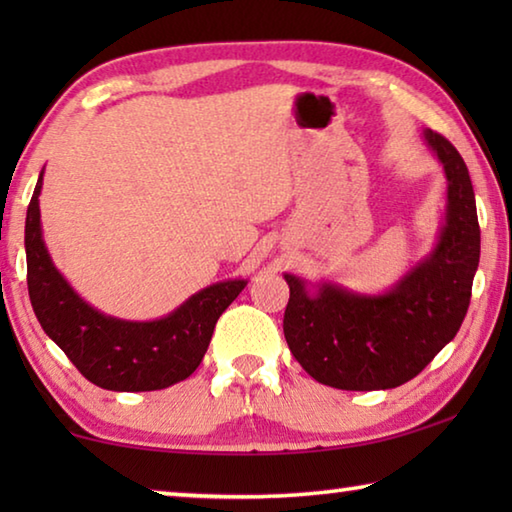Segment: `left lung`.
<instances>
[{
	"instance_id": "obj_1",
	"label": "left lung",
	"mask_w": 512,
	"mask_h": 512,
	"mask_svg": "<svg viewBox=\"0 0 512 512\" xmlns=\"http://www.w3.org/2000/svg\"><path fill=\"white\" fill-rule=\"evenodd\" d=\"M424 142L447 178L445 223L431 253L377 296L336 282L284 273L289 305L284 339L296 361L320 384L341 391H386L420 375L454 339L470 307L479 268L481 230L474 189L452 142L431 128Z\"/></svg>"
}]
</instances>
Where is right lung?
I'll return each mask as SVG.
<instances>
[{
    "mask_svg": "<svg viewBox=\"0 0 512 512\" xmlns=\"http://www.w3.org/2000/svg\"><path fill=\"white\" fill-rule=\"evenodd\" d=\"M42 173L27 210L24 248L29 298L45 334L85 379L106 391H160L187 379L201 366L216 320L248 280L210 284L155 320H121L101 314L51 262L40 225Z\"/></svg>",
    "mask_w": 512,
    "mask_h": 512,
    "instance_id": "1",
    "label": "right lung"
}]
</instances>
